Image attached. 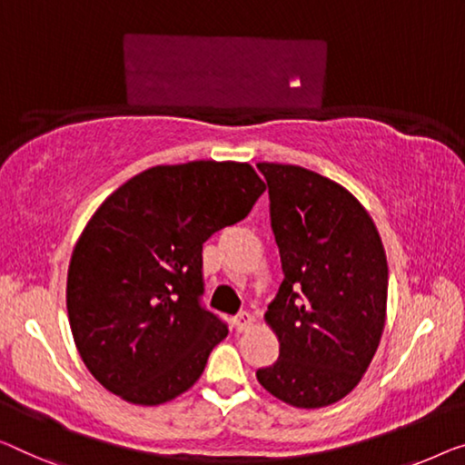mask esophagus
<instances>
[{
  "label": "esophagus",
  "mask_w": 465,
  "mask_h": 465,
  "mask_svg": "<svg viewBox=\"0 0 465 465\" xmlns=\"http://www.w3.org/2000/svg\"><path fill=\"white\" fill-rule=\"evenodd\" d=\"M233 325L238 331H246L252 325V315L248 311H242V313L233 317Z\"/></svg>",
  "instance_id": "obj_1"
}]
</instances>
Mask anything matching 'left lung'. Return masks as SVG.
Listing matches in <instances>:
<instances>
[{
	"label": "left lung",
	"instance_id": "left-lung-1",
	"mask_svg": "<svg viewBox=\"0 0 465 465\" xmlns=\"http://www.w3.org/2000/svg\"><path fill=\"white\" fill-rule=\"evenodd\" d=\"M283 280L269 302L280 357L256 380L283 403L315 410L346 397L370 367L386 320L388 265L357 198L296 164L259 163Z\"/></svg>",
	"mask_w": 465,
	"mask_h": 465
}]
</instances>
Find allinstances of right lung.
<instances>
[{
	"instance_id": "1",
	"label": "right lung",
	"mask_w": 465,
	"mask_h": 465,
	"mask_svg": "<svg viewBox=\"0 0 465 465\" xmlns=\"http://www.w3.org/2000/svg\"><path fill=\"white\" fill-rule=\"evenodd\" d=\"M265 183L246 163L152 166L110 193L73 251L66 307L87 370L135 405L203 376L227 323L203 304V244L246 217Z\"/></svg>"
}]
</instances>
